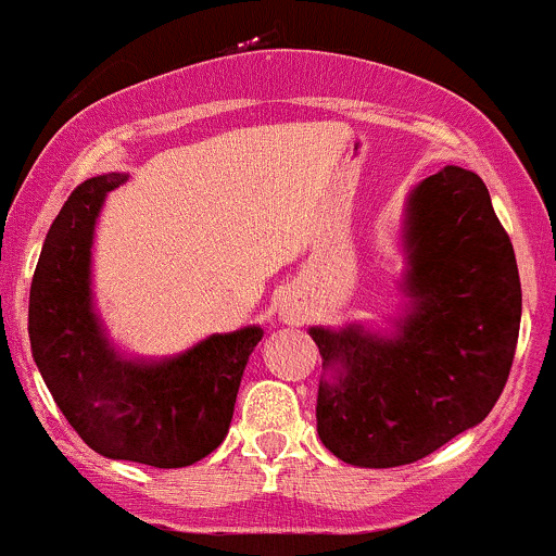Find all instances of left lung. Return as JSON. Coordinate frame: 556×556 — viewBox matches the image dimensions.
Returning <instances> with one entry per match:
<instances>
[{"mask_svg": "<svg viewBox=\"0 0 556 556\" xmlns=\"http://www.w3.org/2000/svg\"><path fill=\"white\" fill-rule=\"evenodd\" d=\"M405 309L392 331L313 326L318 434L352 467L414 464L493 410L515 361L522 289L485 182L443 166L403 212Z\"/></svg>", "mask_w": 556, "mask_h": 556, "instance_id": "left-lung-1", "label": "left lung"}]
</instances>
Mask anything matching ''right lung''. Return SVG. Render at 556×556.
<instances>
[{"mask_svg": "<svg viewBox=\"0 0 556 556\" xmlns=\"http://www.w3.org/2000/svg\"><path fill=\"white\" fill-rule=\"evenodd\" d=\"M129 175L85 180L41 247L28 300L37 368L79 438L113 462L180 469L225 440L260 326L212 333L169 357H129L109 339L92 296L94 225Z\"/></svg>", "mask_w": 556, "mask_h": 556, "instance_id": "right-lung-1", "label": "right lung"}]
</instances>
